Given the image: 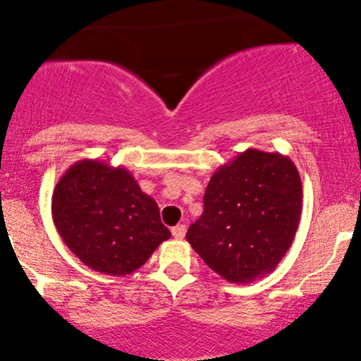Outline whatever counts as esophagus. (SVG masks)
Segmentation results:
<instances>
[{
    "mask_svg": "<svg viewBox=\"0 0 361 361\" xmlns=\"http://www.w3.org/2000/svg\"><path fill=\"white\" fill-rule=\"evenodd\" d=\"M171 233H173V238H175V239H183L185 234H186V227L183 226V224H178L176 227H173Z\"/></svg>",
    "mask_w": 361,
    "mask_h": 361,
    "instance_id": "obj_1",
    "label": "esophagus"
}]
</instances>
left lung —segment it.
<instances>
[{"label": "left lung", "mask_w": 361, "mask_h": 361, "mask_svg": "<svg viewBox=\"0 0 361 361\" xmlns=\"http://www.w3.org/2000/svg\"><path fill=\"white\" fill-rule=\"evenodd\" d=\"M302 214V183L288 156L246 149L214 173L204 214L186 241L231 283L271 273L292 246Z\"/></svg>", "instance_id": "left-lung-1"}]
</instances>
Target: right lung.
<instances>
[{
  "label": "right lung",
  "mask_w": 361,
  "mask_h": 361,
  "mask_svg": "<svg viewBox=\"0 0 361 361\" xmlns=\"http://www.w3.org/2000/svg\"><path fill=\"white\" fill-rule=\"evenodd\" d=\"M52 219L66 246L91 270L123 276L171 238L159 207L123 166L74 163L52 195Z\"/></svg>",
  "instance_id": "obj_1"
}]
</instances>
